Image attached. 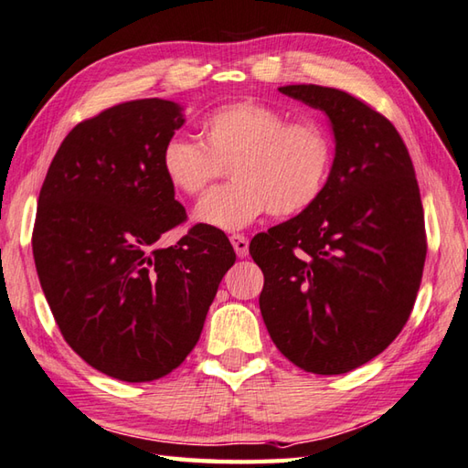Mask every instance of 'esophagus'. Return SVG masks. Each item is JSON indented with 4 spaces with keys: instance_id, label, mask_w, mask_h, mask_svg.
<instances>
[{
    "instance_id": "obj_1",
    "label": "esophagus",
    "mask_w": 468,
    "mask_h": 468,
    "mask_svg": "<svg viewBox=\"0 0 468 468\" xmlns=\"http://www.w3.org/2000/svg\"><path fill=\"white\" fill-rule=\"evenodd\" d=\"M229 239H231L233 250H235L237 255H239V258H243V255L250 253V239H247L245 235H231Z\"/></svg>"
}]
</instances>
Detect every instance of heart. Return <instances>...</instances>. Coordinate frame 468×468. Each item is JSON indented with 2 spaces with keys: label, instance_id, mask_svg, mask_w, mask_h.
I'll return each mask as SVG.
<instances>
[{
  "label": "heart",
  "instance_id": "obj_1",
  "mask_svg": "<svg viewBox=\"0 0 468 468\" xmlns=\"http://www.w3.org/2000/svg\"><path fill=\"white\" fill-rule=\"evenodd\" d=\"M200 144L170 140L162 172L174 190L198 197L231 166L233 185L217 188L195 208L198 223L237 231L265 213L294 217L323 197L335 142L316 117H294L261 101L241 99L208 112Z\"/></svg>",
  "mask_w": 468,
  "mask_h": 468
}]
</instances>
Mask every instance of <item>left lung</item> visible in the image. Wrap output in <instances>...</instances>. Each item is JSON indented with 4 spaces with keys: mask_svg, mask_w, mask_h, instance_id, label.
Listing matches in <instances>:
<instances>
[{
    "mask_svg": "<svg viewBox=\"0 0 468 468\" xmlns=\"http://www.w3.org/2000/svg\"><path fill=\"white\" fill-rule=\"evenodd\" d=\"M280 93L331 119L336 154L316 203L250 243L263 271L260 310L296 367L341 375L393 343L408 323L426 261L416 170L386 115L341 89Z\"/></svg>",
    "mask_w": 468,
    "mask_h": 468,
    "instance_id": "1",
    "label": "left lung"
}]
</instances>
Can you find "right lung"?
I'll list each match as a JSON object with an SVG mask.
<instances>
[{
  "label": "right lung",
  "mask_w": 468,
  "mask_h": 468,
  "mask_svg": "<svg viewBox=\"0 0 468 468\" xmlns=\"http://www.w3.org/2000/svg\"><path fill=\"white\" fill-rule=\"evenodd\" d=\"M185 123L174 101H125L70 130L40 188L32 251L64 341L97 371L127 383L160 379L195 349L233 245L186 221L162 172V150Z\"/></svg>",
  "instance_id": "right-lung-1"
}]
</instances>
